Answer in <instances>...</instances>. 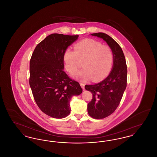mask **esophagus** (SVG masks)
<instances>
[{
    "label": "esophagus",
    "instance_id": "34e87169",
    "mask_svg": "<svg viewBox=\"0 0 157 157\" xmlns=\"http://www.w3.org/2000/svg\"><path fill=\"white\" fill-rule=\"evenodd\" d=\"M80 85L81 86L82 89L84 90H85V84L83 83H80Z\"/></svg>",
    "mask_w": 157,
    "mask_h": 157
}]
</instances>
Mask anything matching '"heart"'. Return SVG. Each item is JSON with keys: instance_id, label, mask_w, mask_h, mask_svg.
<instances>
[{"instance_id": "1", "label": "heart", "mask_w": 157, "mask_h": 157, "mask_svg": "<svg viewBox=\"0 0 157 157\" xmlns=\"http://www.w3.org/2000/svg\"><path fill=\"white\" fill-rule=\"evenodd\" d=\"M63 60L67 72L72 74L82 61L83 69L73 75L75 79L86 82L92 79L94 82L102 81L110 73L113 60L111 49L91 39H85L74 46V51L67 48Z\"/></svg>"}]
</instances>
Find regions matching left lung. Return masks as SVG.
Instances as JSON below:
<instances>
[{
    "instance_id": "left-lung-1",
    "label": "left lung",
    "mask_w": 157,
    "mask_h": 157,
    "mask_svg": "<svg viewBox=\"0 0 157 157\" xmlns=\"http://www.w3.org/2000/svg\"><path fill=\"white\" fill-rule=\"evenodd\" d=\"M90 35L106 42L113 56L112 70L104 80L85 86L93 95L88 104L89 115L95 119H102L112 114L120 104L127 87V64L122 48L112 37L104 33Z\"/></svg>"
}]
</instances>
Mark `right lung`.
Masks as SVG:
<instances>
[{"label": "right lung", "instance_id": "add662e5", "mask_svg": "<svg viewBox=\"0 0 157 157\" xmlns=\"http://www.w3.org/2000/svg\"><path fill=\"white\" fill-rule=\"evenodd\" d=\"M79 35L53 33L37 44L30 60L29 84L40 110L54 118L71 112L70 101L82 92L79 83L64 72L63 55Z\"/></svg>", "mask_w": 157, "mask_h": 157}]
</instances>
